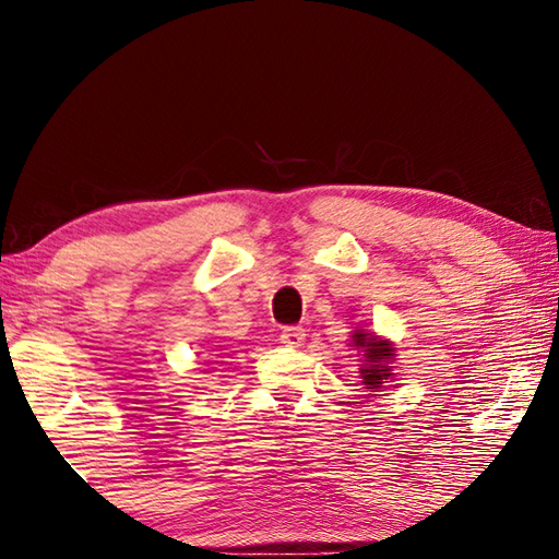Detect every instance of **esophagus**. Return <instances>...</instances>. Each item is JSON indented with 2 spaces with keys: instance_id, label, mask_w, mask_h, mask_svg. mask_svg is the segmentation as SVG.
Masks as SVG:
<instances>
[{
  "instance_id": "1",
  "label": "esophagus",
  "mask_w": 559,
  "mask_h": 559,
  "mask_svg": "<svg viewBox=\"0 0 559 559\" xmlns=\"http://www.w3.org/2000/svg\"><path fill=\"white\" fill-rule=\"evenodd\" d=\"M305 329L302 326H288L281 331V343L288 348H300L305 343Z\"/></svg>"
}]
</instances>
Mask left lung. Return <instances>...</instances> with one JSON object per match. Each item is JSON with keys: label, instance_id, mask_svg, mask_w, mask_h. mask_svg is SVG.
<instances>
[{"label": "left lung", "instance_id": "1", "mask_svg": "<svg viewBox=\"0 0 559 559\" xmlns=\"http://www.w3.org/2000/svg\"><path fill=\"white\" fill-rule=\"evenodd\" d=\"M360 353V379L367 391H382L384 382L394 379V360L396 348L389 338L377 336L374 331L355 329L350 334V343Z\"/></svg>", "mask_w": 559, "mask_h": 559}]
</instances>
